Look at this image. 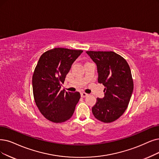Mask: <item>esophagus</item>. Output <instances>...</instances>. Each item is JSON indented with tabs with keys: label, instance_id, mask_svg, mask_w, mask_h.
Instances as JSON below:
<instances>
[{
	"label": "esophagus",
	"instance_id": "obj_1",
	"mask_svg": "<svg viewBox=\"0 0 159 159\" xmlns=\"http://www.w3.org/2000/svg\"><path fill=\"white\" fill-rule=\"evenodd\" d=\"M88 95V94H87V93H81V97H86Z\"/></svg>",
	"mask_w": 159,
	"mask_h": 159
}]
</instances>
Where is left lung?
I'll return each instance as SVG.
<instances>
[{"instance_id": "obj_1", "label": "left lung", "mask_w": 159, "mask_h": 159, "mask_svg": "<svg viewBox=\"0 0 159 159\" xmlns=\"http://www.w3.org/2000/svg\"><path fill=\"white\" fill-rule=\"evenodd\" d=\"M86 53L97 64L98 83L105 87L104 97L97 98L92 112L102 122L115 121L127 108L134 89L130 66L123 57L113 52Z\"/></svg>"}]
</instances>
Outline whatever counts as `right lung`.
I'll use <instances>...</instances> for the list:
<instances>
[{
  "instance_id": "add662e5",
  "label": "right lung",
  "mask_w": 159,
  "mask_h": 159,
  "mask_svg": "<svg viewBox=\"0 0 159 159\" xmlns=\"http://www.w3.org/2000/svg\"><path fill=\"white\" fill-rule=\"evenodd\" d=\"M82 50L57 48L44 52L33 75L36 105L44 117L61 123L70 119L81 97L79 92L61 91L72 65Z\"/></svg>"
}]
</instances>
